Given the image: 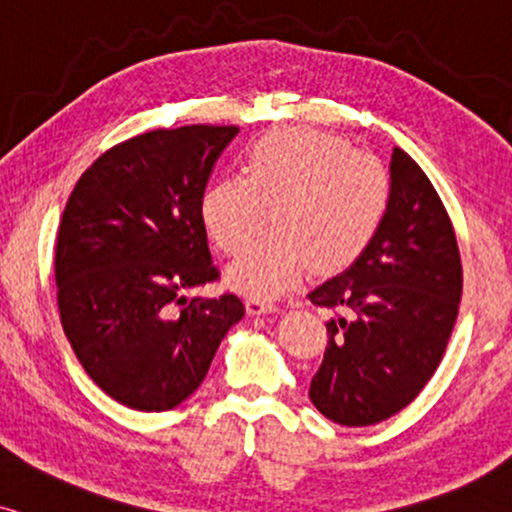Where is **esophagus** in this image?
I'll return each instance as SVG.
<instances>
[{"label":"esophagus","instance_id":"obj_1","mask_svg":"<svg viewBox=\"0 0 512 512\" xmlns=\"http://www.w3.org/2000/svg\"><path fill=\"white\" fill-rule=\"evenodd\" d=\"M245 307H248L250 315H267V312H276L279 307L272 300H264V298H250L245 300Z\"/></svg>","mask_w":512,"mask_h":512}]
</instances>
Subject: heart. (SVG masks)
Returning a JSON list of instances; mask_svg holds the SVG:
<instances>
[{"label": "heart", "instance_id": "1", "mask_svg": "<svg viewBox=\"0 0 512 512\" xmlns=\"http://www.w3.org/2000/svg\"><path fill=\"white\" fill-rule=\"evenodd\" d=\"M391 200L389 171L348 140L310 128H279L250 147L243 174L217 178L202 195V221L231 264L229 281L272 298L315 267L341 272L369 248Z\"/></svg>", "mask_w": 512, "mask_h": 512}]
</instances>
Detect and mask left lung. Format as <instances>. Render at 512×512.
<instances>
[{"label": "left lung", "instance_id": "8db88e82", "mask_svg": "<svg viewBox=\"0 0 512 512\" xmlns=\"http://www.w3.org/2000/svg\"><path fill=\"white\" fill-rule=\"evenodd\" d=\"M463 295L458 240L441 197L393 147L391 200L369 248L307 298L326 322L310 400L343 427H369L410 405L439 367Z\"/></svg>", "mask_w": 512, "mask_h": 512}]
</instances>
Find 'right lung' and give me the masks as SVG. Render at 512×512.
<instances>
[{"mask_svg": "<svg viewBox=\"0 0 512 512\" xmlns=\"http://www.w3.org/2000/svg\"><path fill=\"white\" fill-rule=\"evenodd\" d=\"M236 126L159 128L112 147L78 178L57 238L59 312L88 377L116 403L164 412L193 396L238 295L188 298L219 276L202 195Z\"/></svg>", "mask_w": 512, "mask_h": 512, "instance_id": "obj_1", "label": "right lung"}]
</instances>
